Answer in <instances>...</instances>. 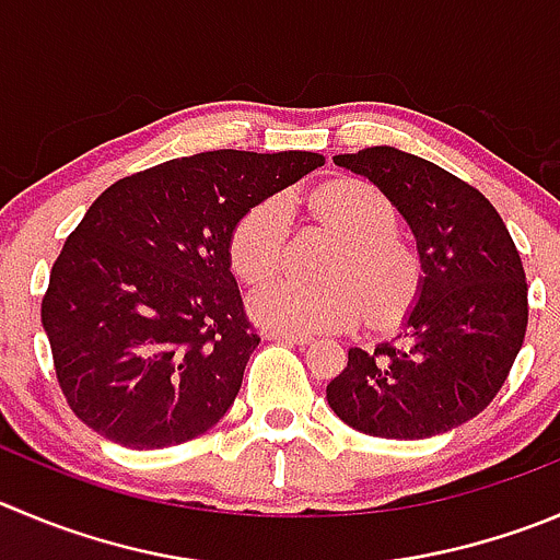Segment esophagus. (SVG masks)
Listing matches in <instances>:
<instances>
[{
  "mask_svg": "<svg viewBox=\"0 0 560 560\" xmlns=\"http://www.w3.org/2000/svg\"><path fill=\"white\" fill-rule=\"evenodd\" d=\"M265 337L270 339H281V342H290V345H310L312 337L310 334H298V331H287V328H268Z\"/></svg>",
  "mask_w": 560,
  "mask_h": 560,
  "instance_id": "obj_1",
  "label": "esophagus"
}]
</instances>
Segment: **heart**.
Segmentation results:
<instances>
[{"label": "heart", "mask_w": 560, "mask_h": 560, "mask_svg": "<svg viewBox=\"0 0 560 560\" xmlns=\"http://www.w3.org/2000/svg\"><path fill=\"white\" fill-rule=\"evenodd\" d=\"M315 215L342 234V245L328 265L331 281L279 276L250 292L256 320L287 331H331L357 323L370 312L389 317L404 310L420 284V256L398 237V212L389 198L362 179H334L310 198ZM290 207L268 198L250 207L229 237V262L248 284L268 279L281 262Z\"/></svg>", "instance_id": "1"}]
</instances>
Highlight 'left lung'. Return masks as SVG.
<instances>
[{
  "label": "left lung",
  "mask_w": 560,
  "mask_h": 560,
  "mask_svg": "<svg viewBox=\"0 0 560 560\" xmlns=\"http://www.w3.org/2000/svg\"><path fill=\"white\" fill-rule=\"evenodd\" d=\"M334 162L404 215L422 276L395 342L348 348V368L326 386L328 406L370 436L453 431L492 404L525 339L520 250L483 192L422 156L373 145Z\"/></svg>",
  "instance_id": "obj_1"
}]
</instances>
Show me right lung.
I'll use <instances>...</instances> for the list:
<instances>
[{
  "instance_id": "1",
  "label": "right lung",
  "mask_w": 560,
  "mask_h": 560,
  "mask_svg": "<svg viewBox=\"0 0 560 560\" xmlns=\"http://www.w3.org/2000/svg\"><path fill=\"white\" fill-rule=\"evenodd\" d=\"M323 162L315 151H203L118 179L91 203L40 304L60 389L88 428L160 451L226 415L259 345L229 237L250 207Z\"/></svg>"
}]
</instances>
